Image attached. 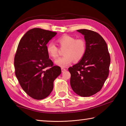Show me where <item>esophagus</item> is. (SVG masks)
I'll use <instances>...</instances> for the list:
<instances>
[{
    "label": "esophagus",
    "instance_id": "34e87169",
    "mask_svg": "<svg viewBox=\"0 0 126 126\" xmlns=\"http://www.w3.org/2000/svg\"><path fill=\"white\" fill-rule=\"evenodd\" d=\"M61 70H62V72H65V71L67 70V69H65V68H61Z\"/></svg>",
    "mask_w": 126,
    "mask_h": 126
}]
</instances>
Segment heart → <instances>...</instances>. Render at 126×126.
Returning <instances> with one entry per match:
<instances>
[{"instance_id":"1","label":"heart","mask_w":126,"mask_h":126,"mask_svg":"<svg viewBox=\"0 0 126 126\" xmlns=\"http://www.w3.org/2000/svg\"><path fill=\"white\" fill-rule=\"evenodd\" d=\"M61 49H64L63 54L55 61L57 65L66 67L74 61H80L85 56L86 51V41L82 38H77L69 35H64L57 40ZM47 53L50 57L56 59L59 55V49L53 42H49L46 46Z\"/></svg>"}]
</instances>
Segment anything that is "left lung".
Here are the masks:
<instances>
[{
  "label": "left lung",
  "instance_id": "left-lung-1",
  "mask_svg": "<svg viewBox=\"0 0 126 126\" xmlns=\"http://www.w3.org/2000/svg\"><path fill=\"white\" fill-rule=\"evenodd\" d=\"M84 35L86 51L83 59L68 68L73 90L79 96H90L102 89L109 74L110 56L102 36L92 30L81 29Z\"/></svg>",
  "mask_w": 126,
  "mask_h": 126
}]
</instances>
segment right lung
<instances>
[{"label":"right lung","instance_id":"1","mask_svg":"<svg viewBox=\"0 0 126 126\" xmlns=\"http://www.w3.org/2000/svg\"><path fill=\"white\" fill-rule=\"evenodd\" d=\"M57 33L40 28L30 30L18 45L14 57L15 73L27 95L36 100L47 97L61 68L49 58L46 45Z\"/></svg>","mask_w":126,"mask_h":126}]
</instances>
